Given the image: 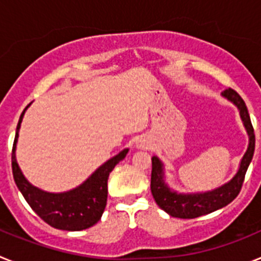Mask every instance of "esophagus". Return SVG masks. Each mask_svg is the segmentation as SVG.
<instances>
[{
  "mask_svg": "<svg viewBox=\"0 0 261 261\" xmlns=\"http://www.w3.org/2000/svg\"><path fill=\"white\" fill-rule=\"evenodd\" d=\"M149 146H150V141L145 137H140L137 141H136V147H137V149H147Z\"/></svg>",
  "mask_w": 261,
  "mask_h": 261,
  "instance_id": "esophagus-1",
  "label": "esophagus"
}]
</instances>
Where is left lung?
Returning <instances> with one entry per match:
<instances>
[{
    "label": "left lung",
    "instance_id": "left-lung-1",
    "mask_svg": "<svg viewBox=\"0 0 261 261\" xmlns=\"http://www.w3.org/2000/svg\"><path fill=\"white\" fill-rule=\"evenodd\" d=\"M223 98L232 103L238 108L243 125L248 135V147L241 161L238 171L227 183L222 184L218 188H214L206 192L180 193L171 190L165 180V167L162 161L158 156L151 158V183L150 190L154 200L159 208L163 209L170 216L176 218H196L205 216L212 212L223 208L239 195L244 175L252 161L255 151V133L251 124L248 110L243 99L232 89L225 90L222 93Z\"/></svg>",
    "mask_w": 261,
    "mask_h": 261
}]
</instances>
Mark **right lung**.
Listing matches in <instances>:
<instances>
[{"label":"right lung","mask_w":261,"mask_h":261,"mask_svg":"<svg viewBox=\"0 0 261 261\" xmlns=\"http://www.w3.org/2000/svg\"><path fill=\"white\" fill-rule=\"evenodd\" d=\"M29 106L20 115L13 145L11 167H13L14 181L32 211L48 225L55 229L66 230V231H80V230L89 229L100 220L105 212L107 204V181L110 172L120 161L125 158L129 149H124L119 154L108 159L107 162L96 168L84 183L73 190L59 193L40 190L38 187L32 186L24 177L15 156L20 123Z\"/></svg>","instance_id":"add662e5"}]
</instances>
